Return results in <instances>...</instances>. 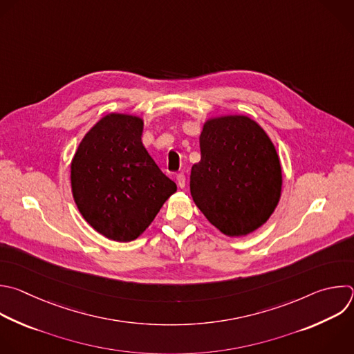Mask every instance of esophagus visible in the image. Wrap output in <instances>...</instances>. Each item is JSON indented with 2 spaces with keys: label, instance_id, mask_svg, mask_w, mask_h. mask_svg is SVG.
<instances>
[{
  "label": "esophagus",
  "instance_id": "1",
  "mask_svg": "<svg viewBox=\"0 0 354 354\" xmlns=\"http://www.w3.org/2000/svg\"><path fill=\"white\" fill-rule=\"evenodd\" d=\"M176 182H178V186H179L180 189H183V187H185V183H186V178H185V174H183V172H179V174H176Z\"/></svg>",
  "mask_w": 354,
  "mask_h": 354
}]
</instances>
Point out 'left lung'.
Wrapping results in <instances>:
<instances>
[{"label":"left lung","instance_id":"8db88e82","mask_svg":"<svg viewBox=\"0 0 354 354\" xmlns=\"http://www.w3.org/2000/svg\"><path fill=\"white\" fill-rule=\"evenodd\" d=\"M201 160L190 193L204 216L229 238L264 225L282 193V168L267 132L248 115L212 116L200 135Z\"/></svg>","mask_w":354,"mask_h":354}]
</instances>
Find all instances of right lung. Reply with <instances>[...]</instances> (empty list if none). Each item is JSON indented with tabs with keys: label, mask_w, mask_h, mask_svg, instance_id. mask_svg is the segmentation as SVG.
I'll list each match as a JSON object with an SVG mask.
<instances>
[{
	"label": "right lung",
	"mask_w": 354,
	"mask_h": 354,
	"mask_svg": "<svg viewBox=\"0 0 354 354\" xmlns=\"http://www.w3.org/2000/svg\"><path fill=\"white\" fill-rule=\"evenodd\" d=\"M143 128L138 115L106 113L84 135L71 162L79 212L115 242L138 239L176 192L145 149Z\"/></svg>",
	"instance_id": "1"
}]
</instances>
